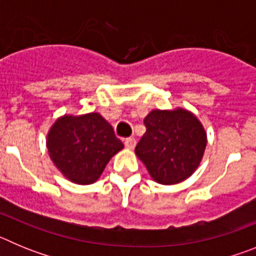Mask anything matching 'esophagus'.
<instances>
[{
    "instance_id": "obj_1",
    "label": "esophagus",
    "mask_w": 256,
    "mask_h": 256,
    "mask_svg": "<svg viewBox=\"0 0 256 256\" xmlns=\"http://www.w3.org/2000/svg\"><path fill=\"white\" fill-rule=\"evenodd\" d=\"M124 144L128 148H133L136 146V138L134 137H128V138L124 140Z\"/></svg>"
}]
</instances>
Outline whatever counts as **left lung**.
I'll return each instance as SVG.
<instances>
[{
  "instance_id": "8db88e82",
  "label": "left lung",
  "mask_w": 256,
  "mask_h": 256,
  "mask_svg": "<svg viewBox=\"0 0 256 256\" xmlns=\"http://www.w3.org/2000/svg\"><path fill=\"white\" fill-rule=\"evenodd\" d=\"M144 123L146 132L134 151L151 177L162 184L188 178L206 146V134L198 118L183 108L154 110Z\"/></svg>"
}]
</instances>
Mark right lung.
<instances>
[{
	"label": "right lung",
	"instance_id": "1",
	"mask_svg": "<svg viewBox=\"0 0 256 256\" xmlns=\"http://www.w3.org/2000/svg\"><path fill=\"white\" fill-rule=\"evenodd\" d=\"M112 126L97 112L62 116L47 136L50 158L72 182L90 184L98 180L108 160L123 148Z\"/></svg>",
	"mask_w": 256,
	"mask_h": 256
}]
</instances>
